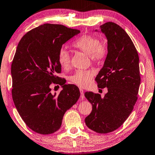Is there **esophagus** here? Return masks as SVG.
Masks as SVG:
<instances>
[{
    "mask_svg": "<svg viewBox=\"0 0 155 155\" xmlns=\"http://www.w3.org/2000/svg\"><path fill=\"white\" fill-rule=\"evenodd\" d=\"M80 92H81V99H84L85 98V95H84V91L83 90V89L80 88Z\"/></svg>",
    "mask_w": 155,
    "mask_h": 155,
    "instance_id": "34e87169",
    "label": "esophagus"
}]
</instances>
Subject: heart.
<instances>
[{
  "instance_id": "obj_1",
  "label": "heart",
  "mask_w": 155,
  "mask_h": 155,
  "mask_svg": "<svg viewBox=\"0 0 155 155\" xmlns=\"http://www.w3.org/2000/svg\"><path fill=\"white\" fill-rule=\"evenodd\" d=\"M73 46L85 52L90 57L91 61L100 64L105 59L107 49L101 45V41L96 37L85 35L78 38L73 42ZM58 61L61 67L68 69L70 65V55L64 48L60 50L58 55ZM94 77V72L91 70H78L69 77V81L72 84L84 87H87Z\"/></svg>"
}]
</instances>
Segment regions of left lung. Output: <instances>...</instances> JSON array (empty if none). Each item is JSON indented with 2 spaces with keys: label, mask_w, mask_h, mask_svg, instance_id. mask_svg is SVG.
Instances as JSON below:
<instances>
[{
  "label": "left lung",
  "mask_w": 155,
  "mask_h": 155,
  "mask_svg": "<svg viewBox=\"0 0 155 155\" xmlns=\"http://www.w3.org/2000/svg\"><path fill=\"white\" fill-rule=\"evenodd\" d=\"M100 28L107 40V55L95 80L99 88L107 87L108 92L103 98L92 91L85 93L92 104L85 122L96 133H108L122 126L132 112L141 78L137 51L127 32L111 22Z\"/></svg>",
  "instance_id": "left-lung-1"
}]
</instances>
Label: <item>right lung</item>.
I'll return each instance as SVG.
<instances>
[{"mask_svg":"<svg viewBox=\"0 0 155 155\" xmlns=\"http://www.w3.org/2000/svg\"><path fill=\"white\" fill-rule=\"evenodd\" d=\"M80 33L61 25L44 24L18 43L11 68L12 98L23 121L36 133L58 130L65 113L79 98L77 86L66 85L54 74L61 70L58 55L63 44ZM52 83L63 88L58 95L51 93Z\"/></svg>","mask_w":155,"mask_h":155,"instance_id":"add662e5","label":"right lung"}]
</instances>
